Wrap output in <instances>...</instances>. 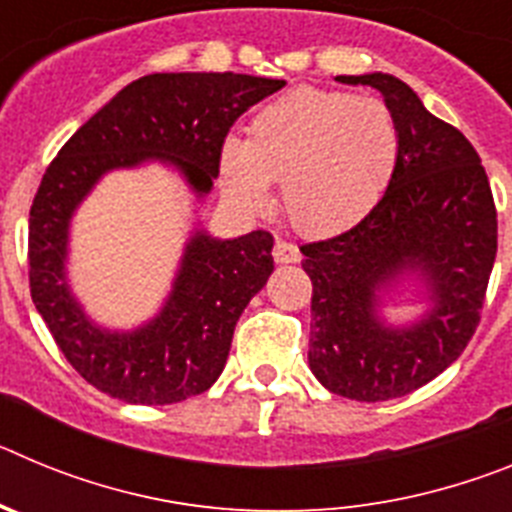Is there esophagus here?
Returning a JSON list of instances; mask_svg holds the SVG:
<instances>
[{"instance_id": "obj_1", "label": "esophagus", "mask_w": 512, "mask_h": 512, "mask_svg": "<svg viewBox=\"0 0 512 512\" xmlns=\"http://www.w3.org/2000/svg\"><path fill=\"white\" fill-rule=\"evenodd\" d=\"M302 259L300 248L289 241H277L274 243V261L277 264H297Z\"/></svg>"}]
</instances>
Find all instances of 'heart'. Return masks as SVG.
<instances>
[{
  "label": "heart",
  "mask_w": 512,
  "mask_h": 512,
  "mask_svg": "<svg viewBox=\"0 0 512 512\" xmlns=\"http://www.w3.org/2000/svg\"><path fill=\"white\" fill-rule=\"evenodd\" d=\"M402 151L390 104L323 87H300L251 120L248 140L220 148V182L243 210L269 205L282 182V210L305 235H333L377 207Z\"/></svg>",
  "instance_id": "heart-1"
}]
</instances>
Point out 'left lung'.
<instances>
[{
    "label": "left lung",
    "instance_id": "8db88e82",
    "mask_svg": "<svg viewBox=\"0 0 512 512\" xmlns=\"http://www.w3.org/2000/svg\"><path fill=\"white\" fill-rule=\"evenodd\" d=\"M336 79L382 92L402 151L390 187L361 223L300 246L312 282L307 361L333 395L384 402L436 379L472 341L495 264L497 210L472 143L425 110L405 81ZM402 273L419 274L432 307L415 324L387 326L378 292Z\"/></svg>",
    "mask_w": 512,
    "mask_h": 512
}]
</instances>
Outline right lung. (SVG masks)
<instances>
[{
    "label": "right lung",
    "instance_id": "add662e5",
    "mask_svg": "<svg viewBox=\"0 0 512 512\" xmlns=\"http://www.w3.org/2000/svg\"><path fill=\"white\" fill-rule=\"evenodd\" d=\"M282 87V79L233 71L140 76L89 117L45 169L30 207V295L66 361L104 395L171 405L210 390L228 361L235 323L274 271V238L253 230L217 241L194 230L161 312L117 333L94 325L66 282L76 207L107 171L151 158L176 166L205 197L233 122Z\"/></svg>",
    "mask_w": 512,
    "mask_h": 512
}]
</instances>
